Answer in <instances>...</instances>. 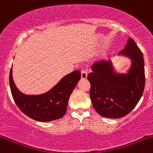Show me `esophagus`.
Wrapping results in <instances>:
<instances>
[{
    "label": "esophagus",
    "mask_w": 153,
    "mask_h": 153,
    "mask_svg": "<svg viewBox=\"0 0 153 153\" xmlns=\"http://www.w3.org/2000/svg\"><path fill=\"white\" fill-rule=\"evenodd\" d=\"M86 77H87V71L84 69L81 70V78L84 79H86Z\"/></svg>",
    "instance_id": "1"
}]
</instances>
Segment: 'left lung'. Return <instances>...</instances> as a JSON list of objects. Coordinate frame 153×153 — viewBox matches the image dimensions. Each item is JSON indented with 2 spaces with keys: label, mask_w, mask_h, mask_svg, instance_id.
Instances as JSON below:
<instances>
[{
  "label": "left lung",
  "mask_w": 153,
  "mask_h": 153,
  "mask_svg": "<svg viewBox=\"0 0 153 153\" xmlns=\"http://www.w3.org/2000/svg\"><path fill=\"white\" fill-rule=\"evenodd\" d=\"M120 54L132 60L125 74L114 72L111 60H99L92 65L87 79L94 109L103 117L118 119L129 114L140 101L145 87V69L142 51L132 38L127 40Z\"/></svg>",
  "instance_id": "left-lung-1"
}]
</instances>
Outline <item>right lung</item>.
<instances>
[{"instance_id": "obj_1", "label": "right lung", "mask_w": 153, "mask_h": 153, "mask_svg": "<svg viewBox=\"0 0 153 153\" xmlns=\"http://www.w3.org/2000/svg\"><path fill=\"white\" fill-rule=\"evenodd\" d=\"M80 77V72L75 70L62 78L50 91L36 96L25 95L19 91L13 83L12 67L9 82L13 100L21 112L36 121L50 122L64 116L70 96Z\"/></svg>"}]
</instances>
